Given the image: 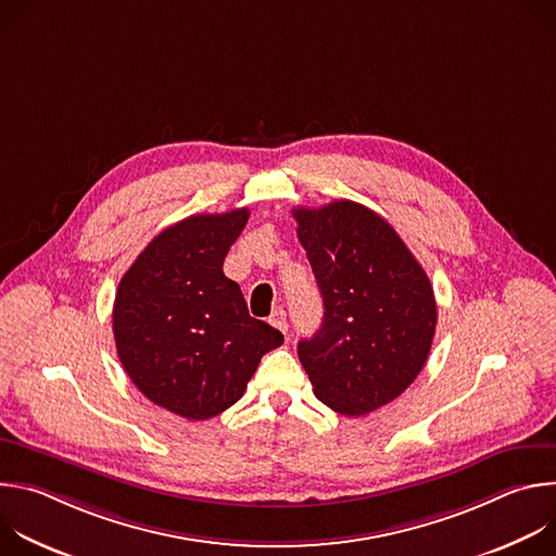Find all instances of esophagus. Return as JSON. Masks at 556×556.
<instances>
[{
	"instance_id": "esophagus-1",
	"label": "esophagus",
	"mask_w": 556,
	"mask_h": 556,
	"mask_svg": "<svg viewBox=\"0 0 556 556\" xmlns=\"http://www.w3.org/2000/svg\"><path fill=\"white\" fill-rule=\"evenodd\" d=\"M270 326H275L277 330H281L283 334H288V319H286V312L281 307H277L273 314H270Z\"/></svg>"
}]
</instances>
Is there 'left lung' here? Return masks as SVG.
I'll use <instances>...</instances> for the list:
<instances>
[{"label": "left lung", "instance_id": "obj_1", "mask_svg": "<svg viewBox=\"0 0 556 556\" xmlns=\"http://www.w3.org/2000/svg\"><path fill=\"white\" fill-rule=\"evenodd\" d=\"M324 296V324L296 345L316 399L343 416L391 403L431 352L438 307L418 260L378 213L334 200L294 208Z\"/></svg>", "mask_w": 556, "mask_h": 556}]
</instances>
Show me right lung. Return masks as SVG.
I'll list each match as a JSON object with an SVG mask.
<instances>
[{"label":"right lung","instance_id":"right-lung-1","mask_svg":"<svg viewBox=\"0 0 556 556\" xmlns=\"http://www.w3.org/2000/svg\"><path fill=\"white\" fill-rule=\"evenodd\" d=\"M249 208L191 215L144 247L114 299V341L131 382L187 420H208L242 399L262 356L283 343L253 319L224 257Z\"/></svg>","mask_w":556,"mask_h":556}]
</instances>
